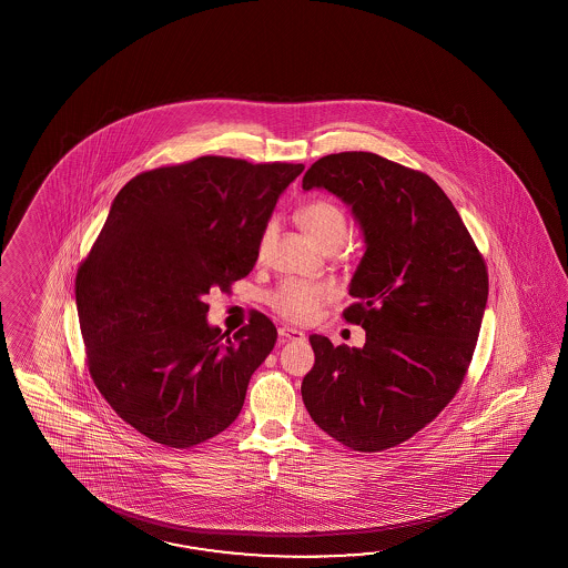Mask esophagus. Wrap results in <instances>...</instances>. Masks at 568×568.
<instances>
[{"label":"esophagus","mask_w":568,"mask_h":568,"mask_svg":"<svg viewBox=\"0 0 568 568\" xmlns=\"http://www.w3.org/2000/svg\"><path fill=\"white\" fill-rule=\"evenodd\" d=\"M280 341L286 343V341H302L304 333L298 328H292V326H280L278 328Z\"/></svg>","instance_id":"34e87169"}]
</instances>
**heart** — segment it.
Instances as JSON below:
<instances>
[{"label": "heart", "instance_id": "heart-1", "mask_svg": "<svg viewBox=\"0 0 568 568\" xmlns=\"http://www.w3.org/2000/svg\"><path fill=\"white\" fill-rule=\"evenodd\" d=\"M302 227L313 235L323 247H338L347 237V217L345 211L328 199H314L298 211ZM276 225L270 221L260 237V255H264L274 237ZM337 294L335 286L326 282H306V280H282L278 286L267 292L266 301L274 313L290 323H306L314 314L333 301Z\"/></svg>", "mask_w": 568, "mask_h": 568}]
</instances>
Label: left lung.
<instances>
[{"label":"left lung","instance_id":"8db88e82","mask_svg":"<svg viewBox=\"0 0 568 568\" xmlns=\"http://www.w3.org/2000/svg\"><path fill=\"white\" fill-rule=\"evenodd\" d=\"M302 189H326L362 225L365 254L343 311L363 349L311 335L302 399L341 445L377 453L433 423L459 392L481 328L487 266L445 191L372 152L316 160Z\"/></svg>","mask_w":568,"mask_h":568}]
</instances>
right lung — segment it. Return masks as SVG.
Wrapping results in <instances>:
<instances>
[{
	"instance_id": "add662e5",
	"label": "right lung",
	"mask_w": 568,
	"mask_h": 568,
	"mask_svg": "<svg viewBox=\"0 0 568 568\" xmlns=\"http://www.w3.org/2000/svg\"><path fill=\"white\" fill-rule=\"evenodd\" d=\"M302 164L225 156L145 170L121 189L74 280L87 365L101 396L150 440L189 448L242 412L276 326L233 337L203 298L252 272L280 194Z\"/></svg>"
}]
</instances>
